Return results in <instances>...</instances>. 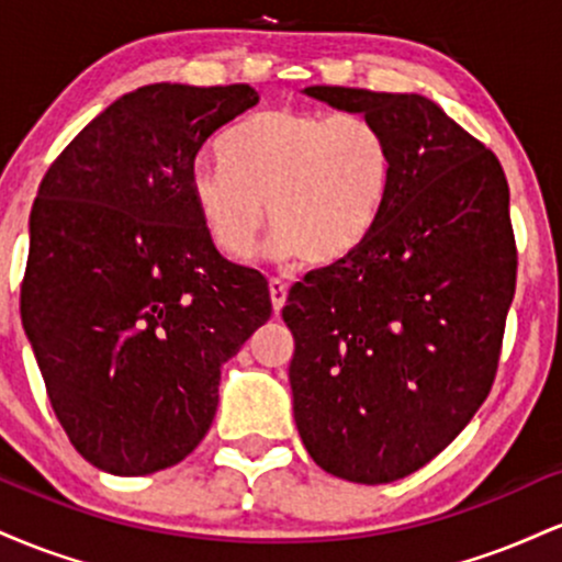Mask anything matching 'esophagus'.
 <instances>
[{"mask_svg": "<svg viewBox=\"0 0 562 562\" xmlns=\"http://www.w3.org/2000/svg\"><path fill=\"white\" fill-rule=\"evenodd\" d=\"M269 295H272L274 312L280 314V308L285 306V301H288V282H282V280H277V277H272V280H269Z\"/></svg>", "mask_w": 562, "mask_h": 562, "instance_id": "obj_1", "label": "esophagus"}]
</instances>
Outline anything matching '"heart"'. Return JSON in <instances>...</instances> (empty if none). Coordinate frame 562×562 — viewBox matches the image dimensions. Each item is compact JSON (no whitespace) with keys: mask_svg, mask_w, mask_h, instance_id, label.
Wrapping results in <instances>:
<instances>
[{"mask_svg":"<svg viewBox=\"0 0 562 562\" xmlns=\"http://www.w3.org/2000/svg\"><path fill=\"white\" fill-rule=\"evenodd\" d=\"M218 153L224 166H198L190 192L229 259L254 254L267 205L274 254L348 259L378 227L396 171L389 134L357 113L263 111L232 126Z\"/></svg>","mask_w":562,"mask_h":562,"instance_id":"1","label":"heart"}]
</instances>
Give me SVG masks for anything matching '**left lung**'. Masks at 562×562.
Instances as JSON below:
<instances>
[{
  "instance_id": "left-lung-1",
  "label": "left lung",
  "mask_w": 562,
  "mask_h": 562,
  "mask_svg": "<svg viewBox=\"0 0 562 562\" xmlns=\"http://www.w3.org/2000/svg\"><path fill=\"white\" fill-rule=\"evenodd\" d=\"M303 94L383 126L396 164L372 235L295 282L282 308L303 447L330 475L375 486L428 465L492 391L518 269L509 187L428 97Z\"/></svg>"
}]
</instances>
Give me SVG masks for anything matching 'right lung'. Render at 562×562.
<instances>
[{"label":"right lung","instance_id":"obj_1","mask_svg":"<svg viewBox=\"0 0 562 562\" xmlns=\"http://www.w3.org/2000/svg\"><path fill=\"white\" fill-rule=\"evenodd\" d=\"M254 87L150 83L108 105L44 173L21 319L49 404L87 462L147 475L214 423L222 364L272 317L261 272L224 259L190 179Z\"/></svg>","mask_w":562,"mask_h":562}]
</instances>
